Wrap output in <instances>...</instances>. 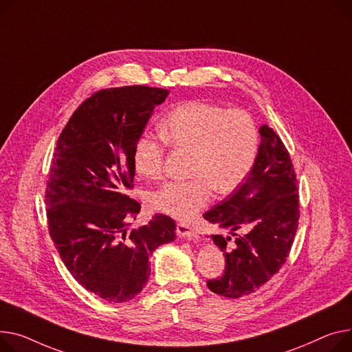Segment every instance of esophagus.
Listing matches in <instances>:
<instances>
[{"label":"esophagus","instance_id":"obj_1","mask_svg":"<svg viewBox=\"0 0 352 352\" xmlns=\"http://www.w3.org/2000/svg\"><path fill=\"white\" fill-rule=\"evenodd\" d=\"M177 235L179 238H185V239H188V241H195L198 238L197 232L190 225H186L184 222H178L177 223Z\"/></svg>","mask_w":352,"mask_h":352}]
</instances>
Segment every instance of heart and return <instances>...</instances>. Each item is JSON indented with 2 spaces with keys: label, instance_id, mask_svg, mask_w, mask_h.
<instances>
[{
  "label": "heart",
  "instance_id": "b5f03b06",
  "mask_svg": "<svg viewBox=\"0 0 352 352\" xmlns=\"http://www.w3.org/2000/svg\"><path fill=\"white\" fill-rule=\"evenodd\" d=\"M160 133L161 137L143 133L135 140L133 164L140 175L155 179L164 171L166 143L192 151V178L166 182L150 197L157 212L182 221L206 206L214 190L226 195L239 188L261 148L259 130L248 111L202 100L185 102L168 111Z\"/></svg>",
  "mask_w": 352,
  "mask_h": 352
}]
</instances>
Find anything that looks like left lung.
Instances as JSON below:
<instances>
[{
	"mask_svg": "<svg viewBox=\"0 0 352 352\" xmlns=\"http://www.w3.org/2000/svg\"><path fill=\"white\" fill-rule=\"evenodd\" d=\"M262 143L249 177L204 218L230 229V236L212 235L225 253V272L206 286L223 297L256 292L280 270L290 253L300 218L297 179L290 154L269 126L259 130ZM243 228L245 236L237 232Z\"/></svg>",
	"mask_w": 352,
	"mask_h": 352,
	"instance_id": "obj_1",
	"label": "left lung"
}]
</instances>
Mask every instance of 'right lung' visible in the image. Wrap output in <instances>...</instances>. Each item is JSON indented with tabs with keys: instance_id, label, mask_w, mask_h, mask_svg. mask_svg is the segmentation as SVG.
Listing matches in <instances>:
<instances>
[{
	"instance_id": "1",
	"label": "right lung",
	"mask_w": 352,
	"mask_h": 352,
	"mask_svg": "<svg viewBox=\"0 0 352 352\" xmlns=\"http://www.w3.org/2000/svg\"><path fill=\"white\" fill-rule=\"evenodd\" d=\"M167 89L123 86L86 99L62 130L46 184L50 235L66 269L90 293L111 302L134 298L150 277V256L175 239V221L155 214L129 230L140 204L133 148Z\"/></svg>"
}]
</instances>
